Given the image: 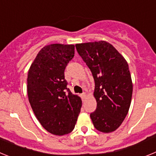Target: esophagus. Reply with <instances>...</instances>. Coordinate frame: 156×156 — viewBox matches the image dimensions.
<instances>
[{"label":"esophagus","instance_id":"obj_1","mask_svg":"<svg viewBox=\"0 0 156 156\" xmlns=\"http://www.w3.org/2000/svg\"><path fill=\"white\" fill-rule=\"evenodd\" d=\"M86 96H87V95H86V94H85V93H83V94H80V97H81V98L83 99H83L86 98Z\"/></svg>","mask_w":156,"mask_h":156}]
</instances>
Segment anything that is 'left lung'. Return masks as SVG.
I'll use <instances>...</instances> for the list:
<instances>
[{
	"mask_svg": "<svg viewBox=\"0 0 156 156\" xmlns=\"http://www.w3.org/2000/svg\"><path fill=\"white\" fill-rule=\"evenodd\" d=\"M76 48L94 80L97 108L90 115L94 126L103 133L115 131L131 103L133 83L127 62L106 41L77 44Z\"/></svg>",
	"mask_w": 156,
	"mask_h": 156,
	"instance_id": "obj_1",
	"label": "left lung"
}]
</instances>
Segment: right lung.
Masks as SVG:
<instances>
[{"mask_svg": "<svg viewBox=\"0 0 156 156\" xmlns=\"http://www.w3.org/2000/svg\"><path fill=\"white\" fill-rule=\"evenodd\" d=\"M73 44H53L37 54L28 72L29 101L37 119L49 133L65 135L73 130L82 101L67 88L65 69L74 57Z\"/></svg>", "mask_w": 156, "mask_h": 156, "instance_id": "right-lung-1", "label": "right lung"}]
</instances>
